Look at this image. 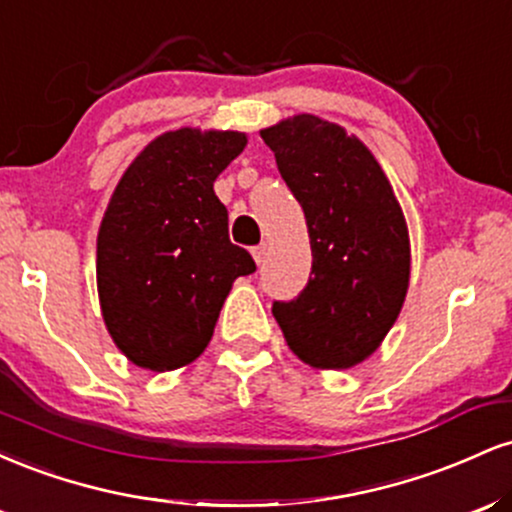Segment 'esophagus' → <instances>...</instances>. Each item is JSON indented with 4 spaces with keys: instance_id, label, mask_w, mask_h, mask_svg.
Here are the masks:
<instances>
[{
    "instance_id": "1",
    "label": "esophagus",
    "mask_w": 512,
    "mask_h": 512,
    "mask_svg": "<svg viewBox=\"0 0 512 512\" xmlns=\"http://www.w3.org/2000/svg\"><path fill=\"white\" fill-rule=\"evenodd\" d=\"M252 257H255L257 264H262L264 257H267V245H264V243L255 245V248H252Z\"/></svg>"
}]
</instances>
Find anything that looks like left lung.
I'll list each match as a JSON object with an SVG mask.
<instances>
[{"mask_svg": "<svg viewBox=\"0 0 512 512\" xmlns=\"http://www.w3.org/2000/svg\"><path fill=\"white\" fill-rule=\"evenodd\" d=\"M308 223L313 272L272 313L289 349L322 370L351 368L378 349L409 289V231L368 146L315 115L262 129Z\"/></svg>", "mask_w": 512, "mask_h": 512, "instance_id": "left-lung-1", "label": "left lung"}]
</instances>
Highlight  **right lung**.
Here are the masks:
<instances>
[{
	"instance_id": "add662e5",
	"label": "right lung",
	"mask_w": 512,
	"mask_h": 512,
	"mask_svg": "<svg viewBox=\"0 0 512 512\" xmlns=\"http://www.w3.org/2000/svg\"><path fill=\"white\" fill-rule=\"evenodd\" d=\"M248 144L243 132L182 127L156 137L117 182L96 279L105 327L134 366L175 370L211 342L238 276L255 272L228 240L214 180Z\"/></svg>"
}]
</instances>
